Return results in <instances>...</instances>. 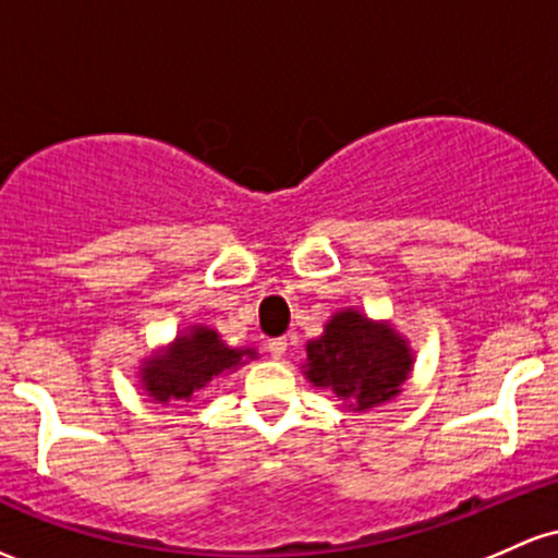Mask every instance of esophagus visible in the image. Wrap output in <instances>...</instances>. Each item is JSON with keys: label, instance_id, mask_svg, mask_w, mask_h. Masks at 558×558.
Listing matches in <instances>:
<instances>
[{"label": "esophagus", "instance_id": "obj_1", "mask_svg": "<svg viewBox=\"0 0 558 558\" xmlns=\"http://www.w3.org/2000/svg\"><path fill=\"white\" fill-rule=\"evenodd\" d=\"M286 347H289V341L286 339H269L267 344H265V349H267V354L272 360H280L286 354Z\"/></svg>", "mask_w": 558, "mask_h": 558}]
</instances>
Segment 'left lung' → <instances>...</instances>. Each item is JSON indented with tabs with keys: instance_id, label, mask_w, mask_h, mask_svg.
Listing matches in <instances>:
<instances>
[{
	"instance_id": "obj_1",
	"label": "left lung",
	"mask_w": 558,
	"mask_h": 558,
	"mask_svg": "<svg viewBox=\"0 0 558 558\" xmlns=\"http://www.w3.org/2000/svg\"><path fill=\"white\" fill-rule=\"evenodd\" d=\"M410 365L405 339L354 310L333 315L326 333L307 344L310 381L357 410L391 400L405 384Z\"/></svg>"
}]
</instances>
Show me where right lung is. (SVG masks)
Segmentation results:
<instances>
[{
  "label": "right lung",
  "instance_id": "right-lung-1",
  "mask_svg": "<svg viewBox=\"0 0 558 558\" xmlns=\"http://www.w3.org/2000/svg\"><path fill=\"white\" fill-rule=\"evenodd\" d=\"M254 357V349H230L209 328H193V333L177 339V344L143 368V384L158 402L190 400L219 373Z\"/></svg>",
  "mask_w": 558,
  "mask_h": 558
}]
</instances>
